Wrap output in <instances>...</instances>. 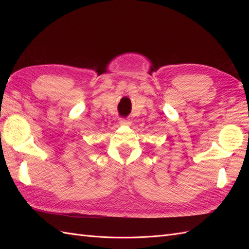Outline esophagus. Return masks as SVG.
Returning <instances> with one entry per match:
<instances>
[{"instance_id":"obj_1","label":"esophagus","mask_w":249,"mask_h":249,"mask_svg":"<svg viewBox=\"0 0 249 249\" xmlns=\"http://www.w3.org/2000/svg\"><path fill=\"white\" fill-rule=\"evenodd\" d=\"M119 124H123V125H129L131 124V122H130L129 119H126V118H120L119 119Z\"/></svg>"}]
</instances>
